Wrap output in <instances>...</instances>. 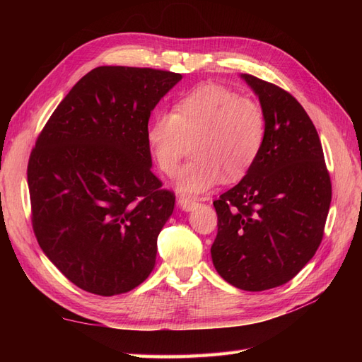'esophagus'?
Instances as JSON below:
<instances>
[{"label":"esophagus","mask_w":362,"mask_h":362,"mask_svg":"<svg viewBox=\"0 0 362 362\" xmlns=\"http://www.w3.org/2000/svg\"><path fill=\"white\" fill-rule=\"evenodd\" d=\"M198 202L199 201L196 198H192V196H181V198L178 199V204L184 211H192L193 208L198 205Z\"/></svg>","instance_id":"esophagus-1"}]
</instances>
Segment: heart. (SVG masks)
<instances>
[{
    "label": "heart",
    "mask_w": 362,
    "mask_h": 362,
    "mask_svg": "<svg viewBox=\"0 0 362 362\" xmlns=\"http://www.w3.org/2000/svg\"><path fill=\"white\" fill-rule=\"evenodd\" d=\"M146 139L157 166L177 173L193 140L194 157L181 169L182 193H202L223 178L237 181L254 168L267 140V116L254 98L217 84L181 95L172 112L151 119Z\"/></svg>",
    "instance_id": "obj_1"
}]
</instances>
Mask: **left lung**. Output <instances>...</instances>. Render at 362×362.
<instances>
[{"label": "left lung", "instance_id": "obj_1", "mask_svg": "<svg viewBox=\"0 0 362 362\" xmlns=\"http://www.w3.org/2000/svg\"><path fill=\"white\" fill-rule=\"evenodd\" d=\"M242 76L264 108L267 140L246 177L213 202L211 258L226 282L262 291L293 279L314 257L332 184L320 137L299 101L276 84Z\"/></svg>", "mask_w": 362, "mask_h": 362}]
</instances>
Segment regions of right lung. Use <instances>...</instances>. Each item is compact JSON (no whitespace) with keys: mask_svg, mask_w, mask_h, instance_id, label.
Here are the masks:
<instances>
[{"mask_svg":"<svg viewBox=\"0 0 362 362\" xmlns=\"http://www.w3.org/2000/svg\"><path fill=\"white\" fill-rule=\"evenodd\" d=\"M180 80L152 68H95L64 96L31 149L33 231L52 264L84 291L127 293L154 269L175 193L151 172L146 129Z\"/></svg>","mask_w":362,"mask_h":362,"instance_id":"1","label":"right lung"}]
</instances>
